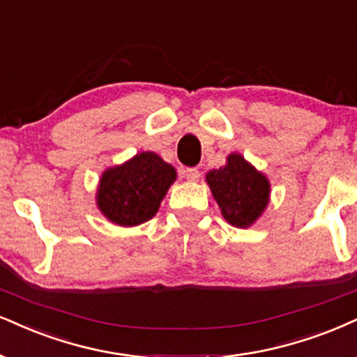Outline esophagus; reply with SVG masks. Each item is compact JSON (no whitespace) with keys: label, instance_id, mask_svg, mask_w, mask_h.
I'll return each instance as SVG.
<instances>
[{"label":"esophagus","instance_id":"1","mask_svg":"<svg viewBox=\"0 0 357 357\" xmlns=\"http://www.w3.org/2000/svg\"><path fill=\"white\" fill-rule=\"evenodd\" d=\"M185 177H187V180L188 182H197V180L200 178V172H199V169H187L185 170Z\"/></svg>","mask_w":357,"mask_h":357}]
</instances>
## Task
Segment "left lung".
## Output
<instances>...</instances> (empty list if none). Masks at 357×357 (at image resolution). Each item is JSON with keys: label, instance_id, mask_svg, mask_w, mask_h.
<instances>
[{"label": "left lung", "instance_id": "obj_1", "mask_svg": "<svg viewBox=\"0 0 357 357\" xmlns=\"http://www.w3.org/2000/svg\"><path fill=\"white\" fill-rule=\"evenodd\" d=\"M205 182L223 218L236 228L252 227L270 204V180L236 152L227 157L225 165L210 170Z\"/></svg>", "mask_w": 357, "mask_h": 357}]
</instances>
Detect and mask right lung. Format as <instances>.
<instances>
[{
	"instance_id": "add662e5",
	"label": "right lung",
	"mask_w": 357,
	"mask_h": 357,
	"mask_svg": "<svg viewBox=\"0 0 357 357\" xmlns=\"http://www.w3.org/2000/svg\"><path fill=\"white\" fill-rule=\"evenodd\" d=\"M175 178L177 172L160 155L140 152L102 172L96 204L114 225L137 227L158 212Z\"/></svg>"
}]
</instances>
